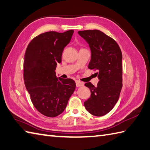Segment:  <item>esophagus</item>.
<instances>
[{
  "instance_id": "1",
  "label": "esophagus",
  "mask_w": 150,
  "mask_h": 150,
  "mask_svg": "<svg viewBox=\"0 0 150 150\" xmlns=\"http://www.w3.org/2000/svg\"><path fill=\"white\" fill-rule=\"evenodd\" d=\"M76 87H82V86H83V85H84L83 82H81L79 80H76Z\"/></svg>"
}]
</instances>
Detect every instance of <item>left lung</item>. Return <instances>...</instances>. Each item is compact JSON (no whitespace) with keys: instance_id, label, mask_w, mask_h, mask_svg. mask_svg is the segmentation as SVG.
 <instances>
[{"instance_id":"8db88e82","label":"left lung","mask_w":150,"mask_h":150,"mask_svg":"<svg viewBox=\"0 0 150 150\" xmlns=\"http://www.w3.org/2000/svg\"><path fill=\"white\" fill-rule=\"evenodd\" d=\"M91 50L89 69L97 70L99 79L96 87L91 82L85 85L91 96L84 102L87 111L96 117L108 114L118 102L122 87V54L118 43L98 30L79 31Z\"/></svg>"}]
</instances>
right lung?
<instances>
[{"label":"right lung","instance_id":"1","mask_svg":"<svg viewBox=\"0 0 150 150\" xmlns=\"http://www.w3.org/2000/svg\"><path fill=\"white\" fill-rule=\"evenodd\" d=\"M73 33L71 30L41 33L30 42L24 54V84L33 105L46 117H56L62 113L75 90L73 79L57 78L55 72Z\"/></svg>","mask_w":150,"mask_h":150}]
</instances>
